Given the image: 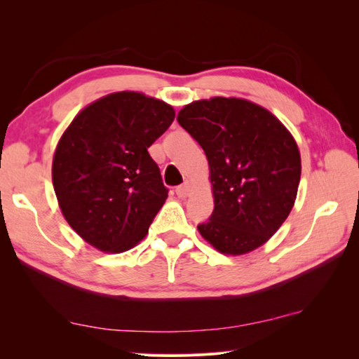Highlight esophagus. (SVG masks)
<instances>
[{
  "mask_svg": "<svg viewBox=\"0 0 359 359\" xmlns=\"http://www.w3.org/2000/svg\"><path fill=\"white\" fill-rule=\"evenodd\" d=\"M175 194H177L180 199H184V197H187L189 194V185L188 184L179 185L177 188H175Z\"/></svg>",
  "mask_w": 359,
  "mask_h": 359,
  "instance_id": "34e87169",
  "label": "esophagus"
}]
</instances>
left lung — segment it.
<instances>
[{
    "instance_id": "obj_1",
    "label": "left lung",
    "mask_w": 359,
    "mask_h": 359,
    "mask_svg": "<svg viewBox=\"0 0 359 359\" xmlns=\"http://www.w3.org/2000/svg\"><path fill=\"white\" fill-rule=\"evenodd\" d=\"M179 125L208 158L215 210L197 225L224 255L261 247L284 224L296 199L301 156L271 112L242 98L187 104Z\"/></svg>"
}]
</instances>
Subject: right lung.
I'll list each match as a JSON object with an SVG mask.
<instances>
[{
  "label": "right lung",
  "mask_w": 359,
  "mask_h": 359,
  "mask_svg": "<svg viewBox=\"0 0 359 359\" xmlns=\"http://www.w3.org/2000/svg\"><path fill=\"white\" fill-rule=\"evenodd\" d=\"M172 120L165 102L116 93L83 109L62 135L53 189L67 224L90 245L121 253L147 236L168 197L148 148Z\"/></svg>",
  "instance_id": "obj_1"
}]
</instances>
